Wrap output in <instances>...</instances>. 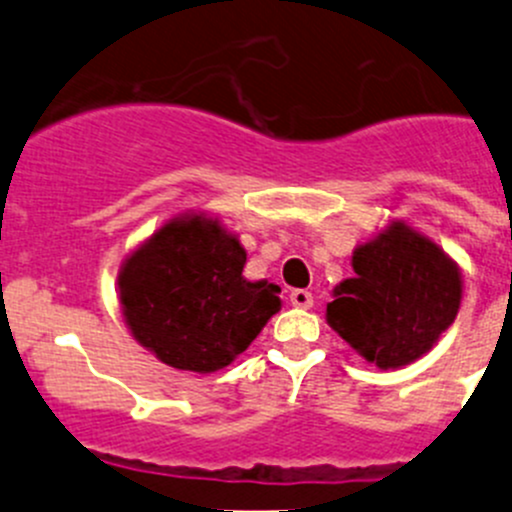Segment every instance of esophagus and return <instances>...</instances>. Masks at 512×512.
<instances>
[{
    "mask_svg": "<svg viewBox=\"0 0 512 512\" xmlns=\"http://www.w3.org/2000/svg\"><path fill=\"white\" fill-rule=\"evenodd\" d=\"M289 302H292L294 307L309 309L314 304V297L312 292H307V289H292V292H289Z\"/></svg>",
    "mask_w": 512,
    "mask_h": 512,
    "instance_id": "obj_1",
    "label": "esophagus"
}]
</instances>
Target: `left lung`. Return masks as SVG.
Masks as SVG:
<instances>
[{"instance_id": "1", "label": "left lung", "mask_w": 512, "mask_h": 512, "mask_svg": "<svg viewBox=\"0 0 512 512\" xmlns=\"http://www.w3.org/2000/svg\"><path fill=\"white\" fill-rule=\"evenodd\" d=\"M356 277L334 289L327 319L379 369H399L433 347L461 304V275L431 240L394 223L354 252Z\"/></svg>"}]
</instances>
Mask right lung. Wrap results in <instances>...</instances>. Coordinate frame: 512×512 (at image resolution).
Instances as JSON below:
<instances>
[{
    "instance_id": "add662e5",
    "label": "right lung",
    "mask_w": 512,
    "mask_h": 512,
    "mask_svg": "<svg viewBox=\"0 0 512 512\" xmlns=\"http://www.w3.org/2000/svg\"><path fill=\"white\" fill-rule=\"evenodd\" d=\"M245 262L215 220H170L118 275L133 337L175 369H223L280 309V287L247 282Z\"/></svg>"
}]
</instances>
